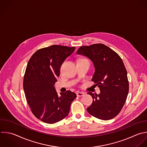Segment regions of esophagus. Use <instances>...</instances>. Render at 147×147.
<instances>
[{
	"instance_id": "obj_1",
	"label": "esophagus",
	"mask_w": 147,
	"mask_h": 147,
	"mask_svg": "<svg viewBox=\"0 0 147 147\" xmlns=\"http://www.w3.org/2000/svg\"><path fill=\"white\" fill-rule=\"evenodd\" d=\"M84 93L83 92H80V91H78L76 92V95L78 96H82L83 95H84Z\"/></svg>"
}]
</instances>
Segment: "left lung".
I'll return each mask as SVG.
<instances>
[{
  "mask_svg": "<svg viewBox=\"0 0 147 147\" xmlns=\"http://www.w3.org/2000/svg\"><path fill=\"white\" fill-rule=\"evenodd\" d=\"M76 53L93 62L95 70L91 80L100 90L98 95L87 93L93 99L91 105L87 108V111L102 120L114 118L123 107L129 92L127 71L121 58L102 44L81 47Z\"/></svg>",
  "mask_w": 147,
  "mask_h": 147,
  "instance_id": "8db88e82",
  "label": "left lung"
}]
</instances>
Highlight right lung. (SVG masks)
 I'll use <instances>...</instances> for the list:
<instances>
[{
  "instance_id": "obj_1",
  "label": "right lung",
  "mask_w": 147,
  "mask_h": 147,
  "mask_svg": "<svg viewBox=\"0 0 147 147\" xmlns=\"http://www.w3.org/2000/svg\"><path fill=\"white\" fill-rule=\"evenodd\" d=\"M75 47L53 45L41 48L30 59L24 78V90L34 116L44 122L55 123L65 118L76 98L71 91L59 96L54 85L60 67Z\"/></svg>"
}]
</instances>
